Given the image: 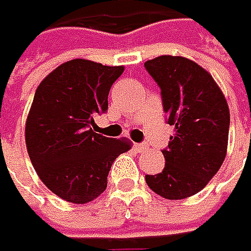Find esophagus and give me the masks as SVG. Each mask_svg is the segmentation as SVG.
Segmentation results:
<instances>
[{
    "instance_id": "1",
    "label": "esophagus",
    "mask_w": 251,
    "mask_h": 251,
    "mask_svg": "<svg viewBox=\"0 0 251 251\" xmlns=\"http://www.w3.org/2000/svg\"><path fill=\"white\" fill-rule=\"evenodd\" d=\"M135 149H136L138 152H143V151L148 149V145H146V143H135Z\"/></svg>"
}]
</instances>
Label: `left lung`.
<instances>
[{"label": "left lung", "instance_id": "left-lung-1", "mask_svg": "<svg viewBox=\"0 0 251 251\" xmlns=\"http://www.w3.org/2000/svg\"><path fill=\"white\" fill-rule=\"evenodd\" d=\"M145 68L160 88L168 124L176 132L162 151L163 170L145 180L165 199H186L209 183L226 157L227 102L213 76L187 58L162 55Z\"/></svg>", "mask_w": 251, "mask_h": 251}]
</instances>
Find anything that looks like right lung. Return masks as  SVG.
I'll return each instance as SVG.
<instances>
[{
  "label": "right lung",
  "instance_id": "add662e5",
  "mask_svg": "<svg viewBox=\"0 0 251 251\" xmlns=\"http://www.w3.org/2000/svg\"><path fill=\"white\" fill-rule=\"evenodd\" d=\"M124 69L72 59L53 69L35 91L25 143L39 179L61 199L75 204L96 199L106 189L113 160L132 146L91 127L96 113L108 111L111 86Z\"/></svg>",
  "mask_w": 251,
  "mask_h": 251
}]
</instances>
